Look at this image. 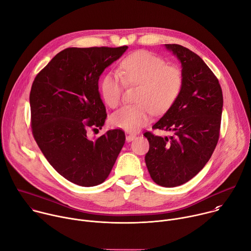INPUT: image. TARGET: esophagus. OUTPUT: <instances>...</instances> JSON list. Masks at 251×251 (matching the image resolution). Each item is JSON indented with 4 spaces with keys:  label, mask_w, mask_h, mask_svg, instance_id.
I'll return each instance as SVG.
<instances>
[{
    "label": "esophagus",
    "mask_w": 251,
    "mask_h": 251,
    "mask_svg": "<svg viewBox=\"0 0 251 251\" xmlns=\"http://www.w3.org/2000/svg\"><path fill=\"white\" fill-rule=\"evenodd\" d=\"M135 138H136V135H134V134H129V135L126 136V141H127V142H131V141H133Z\"/></svg>",
    "instance_id": "obj_1"
}]
</instances>
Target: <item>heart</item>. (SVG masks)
Returning <instances> with one entry per match:
<instances>
[{
  "instance_id": "b5f03b06",
  "label": "heart",
  "mask_w": 251,
  "mask_h": 251,
  "mask_svg": "<svg viewBox=\"0 0 251 251\" xmlns=\"http://www.w3.org/2000/svg\"><path fill=\"white\" fill-rule=\"evenodd\" d=\"M138 85L136 101L113 114L111 122L126 131H138L145 126L153 114L170 110L180 96L184 75L175 65L147 50H137L122 59L119 74H106L101 81V92L111 108L121 103L125 86Z\"/></svg>"
}]
</instances>
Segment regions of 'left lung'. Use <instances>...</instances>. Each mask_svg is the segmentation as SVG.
<instances>
[{"mask_svg":"<svg viewBox=\"0 0 251 251\" xmlns=\"http://www.w3.org/2000/svg\"><path fill=\"white\" fill-rule=\"evenodd\" d=\"M182 62L184 85L172 108L153 129L172 131L170 138L145 132L146 166L159 186L173 188L193 178L208 162L220 138L223 91L218 77L194 51L166 45Z\"/></svg>","mask_w":251,"mask_h":251,"instance_id":"8db88e82","label":"left lung"}]
</instances>
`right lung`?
<instances>
[{
  "label": "right lung",
  "mask_w": 251,
  "mask_h": 251,
  "mask_svg": "<svg viewBox=\"0 0 251 251\" xmlns=\"http://www.w3.org/2000/svg\"><path fill=\"white\" fill-rule=\"evenodd\" d=\"M128 49L68 48L34 77L29 93L33 138L53 169L81 187L108 177L125 143L121 129L93 140L88 130L101 129L107 117L98 92L99 76Z\"/></svg>",
  "instance_id": "obj_1"
}]
</instances>
